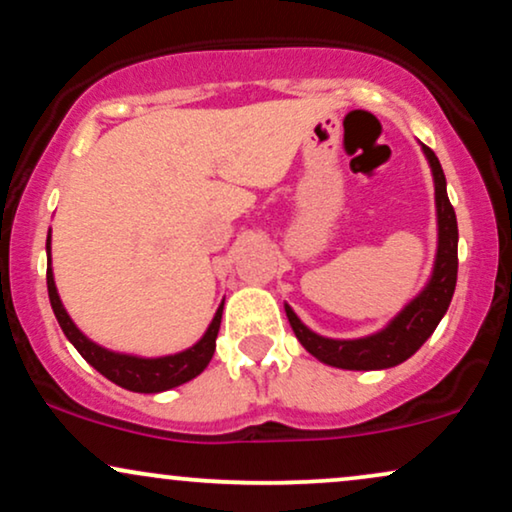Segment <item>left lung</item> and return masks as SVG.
Wrapping results in <instances>:
<instances>
[{
  "label": "left lung",
  "instance_id": "1",
  "mask_svg": "<svg viewBox=\"0 0 512 512\" xmlns=\"http://www.w3.org/2000/svg\"><path fill=\"white\" fill-rule=\"evenodd\" d=\"M422 150L429 159V166H432L436 217H439V250H436L432 279L384 331L367 338H357V341H334V338L317 336L286 305V317L298 341L303 343L307 353L315 355L324 365L341 369L396 367L422 348V343L434 334L441 317L446 315L448 305H451L455 281H458V221H455V209L448 200L446 176H443L439 157L427 145H422Z\"/></svg>",
  "mask_w": 512,
  "mask_h": 512
}]
</instances>
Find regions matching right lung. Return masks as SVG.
<instances>
[{
  "label": "right lung",
  "instance_id": "add662e5",
  "mask_svg": "<svg viewBox=\"0 0 512 512\" xmlns=\"http://www.w3.org/2000/svg\"><path fill=\"white\" fill-rule=\"evenodd\" d=\"M47 260H49V238H47ZM47 291H49V303H52L54 317L64 331L66 338L76 346V350L85 360L90 362L97 372L104 374L109 381L119 384L121 389L135 391V393H159L169 391L174 386L186 384V381L195 379L212 360L214 348H217V334L221 324V310L224 303L219 305L217 315H214L212 324H209L207 334L195 343L193 348L183 350V353L166 355V357H135V355H121L112 353V350L97 346L88 336H83L78 331V326L71 322V317L66 315L64 305H61L57 286H54V274L52 267H47Z\"/></svg>",
  "mask_w": 512,
  "mask_h": 512
}]
</instances>
